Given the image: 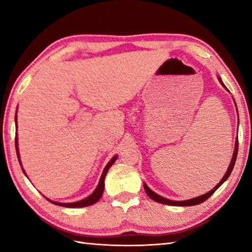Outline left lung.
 Returning <instances> with one entry per match:
<instances>
[{"mask_svg": "<svg viewBox=\"0 0 252 252\" xmlns=\"http://www.w3.org/2000/svg\"><path fill=\"white\" fill-rule=\"evenodd\" d=\"M218 80H219V82L222 84V87L224 88V89H227L225 88V85L223 84V82H222V80H221V78L220 76H218ZM228 90V89H227ZM229 91V90H228ZM236 104V103H234ZM237 153H238V136H237V140H236V144H234V150H233V155H232V159H231V162H230V164H229V167H228V170H227V172L224 173V176H223V178L221 179V181L218 183V185H217L215 188H213V189H211L210 191H209V192H207V193H204V194H202V195H199V197H197V198H193V199H189V200H183V201H176V200H170V199H167V198H164V197H161V195H159L158 193H156V192H153V191L150 189V188H149L146 183H143V187H144V190H146V192H147V194L149 195V197H150L153 201H157V202H159V203H162V204H168V206H177V207H189V206H195V204H199V203H202L203 201H206V200L210 197L211 194H213V192H215V191L218 189V188L222 185V183L227 180V179L229 178V176H230V173H231V171H232V169H233V165H234V163H236V159H237Z\"/></svg>", "mask_w": 252, "mask_h": 252, "instance_id": "8db88e82", "label": "left lung"}]
</instances>
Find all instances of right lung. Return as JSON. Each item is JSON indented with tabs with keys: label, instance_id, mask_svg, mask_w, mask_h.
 I'll use <instances>...</instances> for the list:
<instances>
[{
	"label": "right lung",
	"instance_id": "obj_1",
	"mask_svg": "<svg viewBox=\"0 0 252 252\" xmlns=\"http://www.w3.org/2000/svg\"><path fill=\"white\" fill-rule=\"evenodd\" d=\"M16 112H18V111H16ZM16 120H18V117H16V114H15V126H16V129H18V121H16ZM15 148H16V155H18V159H19V162H20V164H21L20 153H19V143H18V133H16V135H15ZM117 159H118V156H114L112 159H111L108 162V164L105 165L103 172H102V174H101L99 185L96 186L95 190L93 191V192L90 195H89V197L85 198V199H82V200H80V201H76V202H70V203L57 202V201H52V200H50L48 198H46V199H48L50 202H52L53 204H57V206H61V207H65V208H82V207L92 206V204L96 203L100 200V198L102 197V193H103V191H104V179H105L106 173H108L110 167L114 163V162H116ZM21 165H22V164H21ZM22 170H23V172H24L25 176H27V173H25L23 168H22Z\"/></svg>",
	"mask_w": 252,
	"mask_h": 252
}]
</instances>
